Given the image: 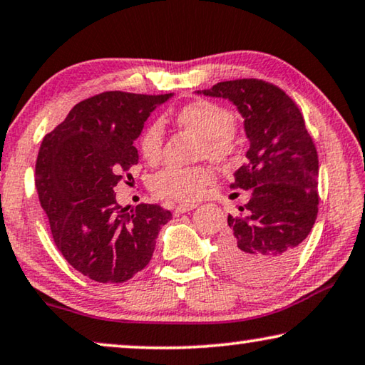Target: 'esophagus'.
<instances>
[{"label":"esophagus","instance_id":"1","mask_svg":"<svg viewBox=\"0 0 365 365\" xmlns=\"http://www.w3.org/2000/svg\"><path fill=\"white\" fill-rule=\"evenodd\" d=\"M197 207H198L197 203H180V205H177V207H175V215L187 213V212H190V210H193Z\"/></svg>","mask_w":365,"mask_h":365}]
</instances>
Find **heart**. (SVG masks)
Masks as SVG:
<instances>
[{
    "label": "heart",
    "mask_w": 365,
    "mask_h": 365,
    "mask_svg": "<svg viewBox=\"0 0 365 365\" xmlns=\"http://www.w3.org/2000/svg\"><path fill=\"white\" fill-rule=\"evenodd\" d=\"M175 122L180 129L200 137L198 155L213 162H228L236 153L235 117L230 110L210 101L190 102L177 112ZM163 129L160 122H153L140 138V153L147 162H157L162 157ZM213 182L208 167H167L152 178V190L158 197L195 202L205 188Z\"/></svg>",
    "instance_id": "obj_1"
}]
</instances>
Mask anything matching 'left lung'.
I'll return each mask as SVG.
<instances>
[{
	"mask_svg": "<svg viewBox=\"0 0 365 365\" xmlns=\"http://www.w3.org/2000/svg\"><path fill=\"white\" fill-rule=\"evenodd\" d=\"M203 94L232 101L250 140L248 160L232 183L235 190H248L250 200L238 207L236 217L228 215L218 263L245 283H268L286 273L316 222V145L299 107L278 86L235 79L218 82Z\"/></svg>",
	"mask_w": 365,
	"mask_h": 365,
	"instance_id": "left-lung-1",
	"label": "left lung"
}]
</instances>
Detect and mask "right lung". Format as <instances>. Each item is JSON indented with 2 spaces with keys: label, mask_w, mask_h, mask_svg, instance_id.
Returning a JSON list of instances; mask_svg holds the SVG:
<instances>
[{
  "label": "right lung",
  "mask_w": 365,
  "mask_h": 365,
  "mask_svg": "<svg viewBox=\"0 0 365 365\" xmlns=\"http://www.w3.org/2000/svg\"><path fill=\"white\" fill-rule=\"evenodd\" d=\"M170 97L101 92L76 104L39 147L34 182L54 243L74 269L97 283H124L145 268L158 232L172 218L160 205L127 212L114 193L138 163L133 142L147 117Z\"/></svg>",
  "instance_id": "1"
}]
</instances>
